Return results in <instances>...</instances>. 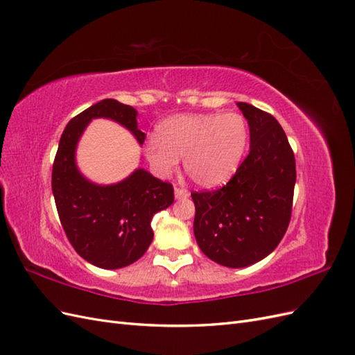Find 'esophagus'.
<instances>
[{
  "label": "esophagus",
  "mask_w": 355,
  "mask_h": 355,
  "mask_svg": "<svg viewBox=\"0 0 355 355\" xmlns=\"http://www.w3.org/2000/svg\"><path fill=\"white\" fill-rule=\"evenodd\" d=\"M188 196H189L188 189H185V188H179V187H176V188H175V197H176L178 200H184V198H187Z\"/></svg>",
  "instance_id": "1"
}]
</instances>
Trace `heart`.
Returning <instances> with one entry per match:
<instances>
[{
    "instance_id": "1",
    "label": "heart",
    "mask_w": 355,
    "mask_h": 355,
    "mask_svg": "<svg viewBox=\"0 0 355 355\" xmlns=\"http://www.w3.org/2000/svg\"><path fill=\"white\" fill-rule=\"evenodd\" d=\"M249 144V124L239 112L182 114L170 116L148 137L145 155L161 178L184 159L191 179L204 188L225 184L237 171Z\"/></svg>"
}]
</instances>
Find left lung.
I'll use <instances>...</instances> for the list:
<instances>
[{
    "label": "left lung",
    "instance_id": "obj_1",
    "mask_svg": "<svg viewBox=\"0 0 355 355\" xmlns=\"http://www.w3.org/2000/svg\"><path fill=\"white\" fill-rule=\"evenodd\" d=\"M250 127V153L227 185L192 192L194 234L201 252L219 265L244 268L274 252L292 216L295 154L275 118L239 102Z\"/></svg>",
    "mask_w": 355,
    "mask_h": 355
}]
</instances>
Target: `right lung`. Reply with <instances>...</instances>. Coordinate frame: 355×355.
<instances>
[{"instance_id": "right-lung-1", "label": "right lung", "mask_w": 355, "mask_h": 355, "mask_svg": "<svg viewBox=\"0 0 355 355\" xmlns=\"http://www.w3.org/2000/svg\"><path fill=\"white\" fill-rule=\"evenodd\" d=\"M137 111L115 99H103L83 111L65 127L51 171V191L59 219L72 247L83 259L103 270L136 262L154 239L153 216L175 201L173 187L137 168L114 185H96L75 163V149L93 118H110L128 128L139 144Z\"/></svg>"}]
</instances>
